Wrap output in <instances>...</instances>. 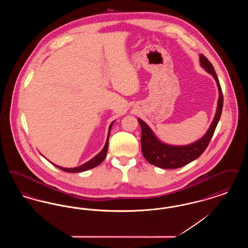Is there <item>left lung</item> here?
I'll return each mask as SVG.
<instances>
[{
    "instance_id": "obj_1",
    "label": "left lung",
    "mask_w": 248,
    "mask_h": 248,
    "mask_svg": "<svg viewBox=\"0 0 248 248\" xmlns=\"http://www.w3.org/2000/svg\"><path fill=\"white\" fill-rule=\"evenodd\" d=\"M200 62L201 66L215 78L219 92L215 118L209 129L201 140L186 146L167 145L160 141L155 137L153 131L141 119H138L141 126L142 154L150 164L157 167L164 169H176L188 165L190 162L197 159L207 148L220 119L223 108V94L220 83L211 62L203 55H200Z\"/></svg>"
}]
</instances>
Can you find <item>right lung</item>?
I'll return each instance as SVG.
<instances>
[{
	"label": "right lung",
	"mask_w": 248,
	"mask_h": 248,
	"mask_svg": "<svg viewBox=\"0 0 248 248\" xmlns=\"http://www.w3.org/2000/svg\"><path fill=\"white\" fill-rule=\"evenodd\" d=\"M114 122H112L108 127V138H107L106 144L104 146V148L102 149V151L97 154L96 156H94L93 159H91L90 161H88L87 163L83 164V165H80L78 167H74V168H64V167H61V166H58V165H54L56 167H58L59 169H61L62 171H65V172H68V173H79V172H83V171H86V170H89V169H92L95 166L100 165L103 160L106 158L107 156V151H108V138H109V134H110V129H111V126L113 124Z\"/></svg>",
	"instance_id": "obj_1"
}]
</instances>
